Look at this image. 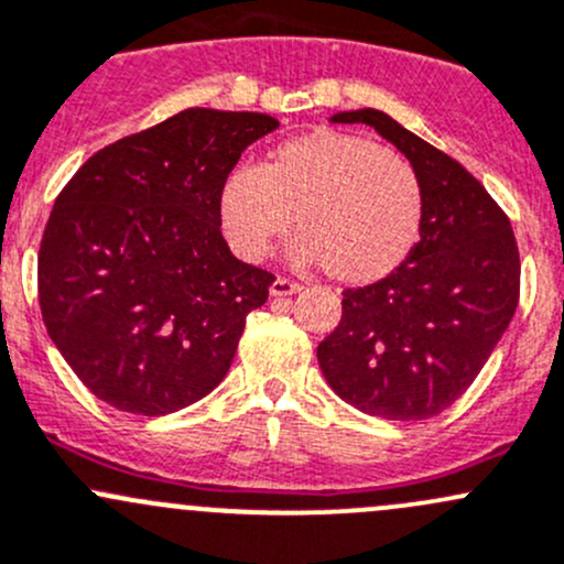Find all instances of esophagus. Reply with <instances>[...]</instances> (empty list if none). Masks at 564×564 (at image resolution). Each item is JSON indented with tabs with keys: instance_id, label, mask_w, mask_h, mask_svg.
Returning a JSON list of instances; mask_svg holds the SVG:
<instances>
[{
	"instance_id": "esophagus-1",
	"label": "esophagus",
	"mask_w": 564,
	"mask_h": 564,
	"mask_svg": "<svg viewBox=\"0 0 564 564\" xmlns=\"http://www.w3.org/2000/svg\"><path fill=\"white\" fill-rule=\"evenodd\" d=\"M302 286L297 281H289V278H275L270 286L272 297H292V294H300Z\"/></svg>"
}]
</instances>
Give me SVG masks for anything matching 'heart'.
Segmentation results:
<instances>
[{
  "label": "heart",
  "instance_id": "1",
  "mask_svg": "<svg viewBox=\"0 0 564 564\" xmlns=\"http://www.w3.org/2000/svg\"><path fill=\"white\" fill-rule=\"evenodd\" d=\"M218 227L246 262H262L289 227L297 267H327L340 283H376L416 248L424 199L400 153L359 134L316 129L270 151L259 170L235 167L218 183Z\"/></svg>",
  "mask_w": 564,
  "mask_h": 564
}]
</instances>
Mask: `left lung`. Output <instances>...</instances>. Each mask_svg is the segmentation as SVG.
<instances>
[{
  "instance_id": "8db88e82",
  "label": "left lung",
  "mask_w": 564,
  "mask_h": 564,
  "mask_svg": "<svg viewBox=\"0 0 564 564\" xmlns=\"http://www.w3.org/2000/svg\"><path fill=\"white\" fill-rule=\"evenodd\" d=\"M411 162L424 199L422 235L394 272L346 289L343 318L318 343V365L340 400L389 422L437 416L473 383L519 302L511 221L456 159L383 110H343Z\"/></svg>"
}]
</instances>
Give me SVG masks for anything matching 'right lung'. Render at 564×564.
Returning <instances> with one entry per match:
<instances>
[{"label": "right lung", "instance_id": "obj_1", "mask_svg": "<svg viewBox=\"0 0 564 564\" xmlns=\"http://www.w3.org/2000/svg\"><path fill=\"white\" fill-rule=\"evenodd\" d=\"M281 123L188 108L94 153L56 197L40 242L43 322L108 405L164 416L210 394L246 316L275 278L229 251L221 177Z\"/></svg>", "mask_w": 564, "mask_h": 564}]
</instances>
